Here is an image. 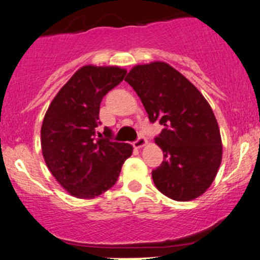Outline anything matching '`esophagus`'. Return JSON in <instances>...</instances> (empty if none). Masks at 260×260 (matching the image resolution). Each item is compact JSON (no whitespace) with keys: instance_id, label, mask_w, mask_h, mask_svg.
<instances>
[{"instance_id":"1","label":"esophagus","mask_w":260,"mask_h":260,"mask_svg":"<svg viewBox=\"0 0 260 260\" xmlns=\"http://www.w3.org/2000/svg\"><path fill=\"white\" fill-rule=\"evenodd\" d=\"M147 143H148V141L146 140V138H144V137H138L137 140L134 142V147L135 148H142L144 146H147Z\"/></svg>"}]
</instances>
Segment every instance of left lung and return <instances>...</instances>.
Listing matches in <instances>:
<instances>
[{
	"instance_id": "8db88e82",
	"label": "left lung",
	"mask_w": 260,
	"mask_h": 260,
	"mask_svg": "<svg viewBox=\"0 0 260 260\" xmlns=\"http://www.w3.org/2000/svg\"><path fill=\"white\" fill-rule=\"evenodd\" d=\"M125 81L140 96L150 122L164 125L155 138L164 151L162 164L151 173L155 186L178 202L202 196L222 161L220 129L203 94L159 60L135 66Z\"/></svg>"
}]
</instances>
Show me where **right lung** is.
Masks as SVG:
<instances>
[{"mask_svg": "<svg viewBox=\"0 0 260 260\" xmlns=\"http://www.w3.org/2000/svg\"><path fill=\"white\" fill-rule=\"evenodd\" d=\"M125 74L119 67H82L46 111L40 130L44 160L60 186L74 197L90 200L112 187L124 161L133 154L129 143L111 142L109 127L104 135L95 131L101 124V100Z\"/></svg>", "mask_w": 260, "mask_h": 260, "instance_id": "1", "label": "right lung"}]
</instances>
